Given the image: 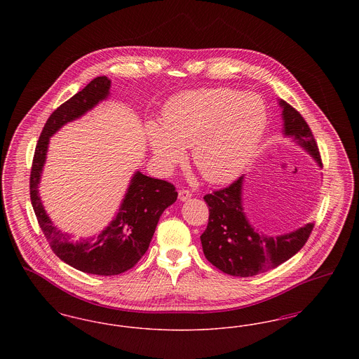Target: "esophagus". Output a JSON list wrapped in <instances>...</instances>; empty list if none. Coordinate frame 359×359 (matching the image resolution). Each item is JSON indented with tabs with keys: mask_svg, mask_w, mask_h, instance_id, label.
Returning <instances> with one entry per match:
<instances>
[{
	"mask_svg": "<svg viewBox=\"0 0 359 359\" xmlns=\"http://www.w3.org/2000/svg\"><path fill=\"white\" fill-rule=\"evenodd\" d=\"M191 196H192V194H191L189 191H187V189H180V191H179V199H180V201H187Z\"/></svg>",
	"mask_w": 359,
	"mask_h": 359,
	"instance_id": "1",
	"label": "esophagus"
}]
</instances>
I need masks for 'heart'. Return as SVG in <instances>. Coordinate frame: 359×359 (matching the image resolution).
<instances>
[{"label":"heart","mask_w":359,"mask_h":359,"mask_svg":"<svg viewBox=\"0 0 359 359\" xmlns=\"http://www.w3.org/2000/svg\"><path fill=\"white\" fill-rule=\"evenodd\" d=\"M266 109L255 94L205 88L172 98L163 126L148 125V140L158 161L170 168L192 147V161L210 183L236 179L252 161L266 128Z\"/></svg>","instance_id":"b5f03b06"}]
</instances>
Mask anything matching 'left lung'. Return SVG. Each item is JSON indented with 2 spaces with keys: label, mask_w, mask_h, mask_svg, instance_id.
<instances>
[{
  "label": "left lung",
  "mask_w": 359,
  "mask_h": 359,
  "mask_svg": "<svg viewBox=\"0 0 359 359\" xmlns=\"http://www.w3.org/2000/svg\"><path fill=\"white\" fill-rule=\"evenodd\" d=\"M283 107L284 133L293 137L323 167L318 144L302 114L290 103ZM242 176L229 187L205 195L208 205V223L201 236L208 262L223 273L250 277L273 269L294 256L307 242L315 223H308L284 236L266 237L249 224L242 208Z\"/></svg>",
  "instance_id": "1"
}]
</instances>
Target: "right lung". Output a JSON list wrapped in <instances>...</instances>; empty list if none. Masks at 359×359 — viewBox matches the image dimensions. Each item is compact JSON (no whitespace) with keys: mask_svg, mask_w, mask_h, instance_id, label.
I'll use <instances>...</instances> for the list:
<instances>
[{"mask_svg":"<svg viewBox=\"0 0 359 359\" xmlns=\"http://www.w3.org/2000/svg\"><path fill=\"white\" fill-rule=\"evenodd\" d=\"M109 88L110 81L106 76H98L52 113L39 137L29 179L34 214L52 252L69 266L98 276H116L132 269L148 250L163 211L177 198L176 188L170 182L136 172L116 219L95 238L82 242L74 241L56 229L46 214L37 186L50 137L65 123L79 118L104 100Z\"/></svg>","mask_w":359,"mask_h":359,"instance_id":"add662e5","label":"right lung"}]
</instances>
